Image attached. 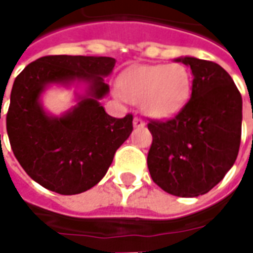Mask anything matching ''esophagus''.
Listing matches in <instances>:
<instances>
[{
    "mask_svg": "<svg viewBox=\"0 0 253 253\" xmlns=\"http://www.w3.org/2000/svg\"><path fill=\"white\" fill-rule=\"evenodd\" d=\"M132 125H134V127H143L145 126V122L141 119V118H134V121H132Z\"/></svg>",
    "mask_w": 253,
    "mask_h": 253,
    "instance_id": "obj_1",
    "label": "esophagus"
}]
</instances>
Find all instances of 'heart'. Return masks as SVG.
Masks as SVG:
<instances>
[{
	"label": "heart",
	"mask_w": 253,
	"mask_h": 253,
	"mask_svg": "<svg viewBox=\"0 0 253 253\" xmlns=\"http://www.w3.org/2000/svg\"><path fill=\"white\" fill-rule=\"evenodd\" d=\"M122 96L128 101H142L143 111L163 118L175 114L190 96L191 77L180 63L143 65L132 67L118 83Z\"/></svg>",
	"instance_id": "b5f03b06"
}]
</instances>
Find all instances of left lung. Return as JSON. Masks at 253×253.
Returning <instances> with one entry per match:
<instances>
[{
  "label": "left lung",
  "instance_id": "obj_1",
  "mask_svg": "<svg viewBox=\"0 0 253 253\" xmlns=\"http://www.w3.org/2000/svg\"><path fill=\"white\" fill-rule=\"evenodd\" d=\"M175 61L192 72L191 99L175 118L148 125L153 135L148 168L165 192L194 198L217 186L237 159L243 99L218 63L194 57Z\"/></svg>",
  "mask_w": 253,
  "mask_h": 253
}]
</instances>
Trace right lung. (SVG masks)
Masks as SVG:
<instances>
[{"mask_svg":"<svg viewBox=\"0 0 253 253\" xmlns=\"http://www.w3.org/2000/svg\"><path fill=\"white\" fill-rule=\"evenodd\" d=\"M116 61L110 57L48 55L16 77L6 115V131L16 159L32 180L61 195H76L99 183L115 152L130 137L132 115L105 112L100 100ZM51 84H81L78 103L61 117L48 114L41 94Z\"/></svg>","mask_w":253,"mask_h":253,"instance_id":"right-lung-1","label":"right lung"}]
</instances>
